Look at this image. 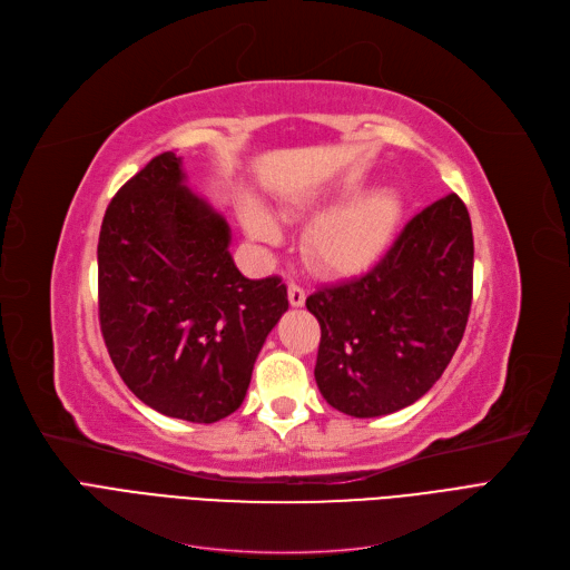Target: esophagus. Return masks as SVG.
Segmentation results:
<instances>
[{
  "label": "esophagus",
  "instance_id": "34e87169",
  "mask_svg": "<svg viewBox=\"0 0 570 570\" xmlns=\"http://www.w3.org/2000/svg\"><path fill=\"white\" fill-rule=\"evenodd\" d=\"M287 299H289L292 306H304V302H306L304 287L297 285V283H289V287H287Z\"/></svg>",
  "mask_w": 570,
  "mask_h": 570
}]
</instances>
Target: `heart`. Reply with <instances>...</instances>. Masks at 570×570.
<instances>
[{"label":"heart","instance_id":"heart-1","mask_svg":"<svg viewBox=\"0 0 570 570\" xmlns=\"http://www.w3.org/2000/svg\"><path fill=\"white\" fill-rule=\"evenodd\" d=\"M365 188L363 176H348L335 190L337 198H351L344 205L325 212L323 217L313 222L302 240L304 259L325 276H356L367 271L386 252L389 243L394 240L399 224L403 219V198L391 188H377L358 194ZM311 207V200L287 209V217H294L302 209ZM245 226L247 230L264 243H278L281 228L259 205H245Z\"/></svg>","mask_w":570,"mask_h":570}]
</instances>
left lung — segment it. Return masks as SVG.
<instances>
[{"instance_id": "left-lung-1", "label": "left lung", "mask_w": 570, "mask_h": 570, "mask_svg": "<svg viewBox=\"0 0 570 570\" xmlns=\"http://www.w3.org/2000/svg\"><path fill=\"white\" fill-rule=\"evenodd\" d=\"M472 219L455 193L412 217L365 276L306 297L321 323L323 399L380 417L422 399L458 351L472 308Z\"/></svg>"}]
</instances>
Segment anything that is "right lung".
<instances>
[{
    "mask_svg": "<svg viewBox=\"0 0 570 570\" xmlns=\"http://www.w3.org/2000/svg\"><path fill=\"white\" fill-rule=\"evenodd\" d=\"M184 181L169 150L115 193L98 235V321L136 399L212 424L245 401L289 304L278 276L249 281L235 268L226 219Z\"/></svg>",
    "mask_w": 570,
    "mask_h": 570,
    "instance_id": "add662e5",
    "label": "right lung"
}]
</instances>
